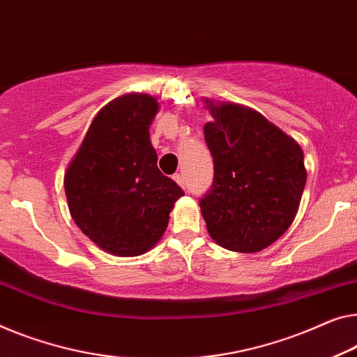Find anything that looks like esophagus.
Here are the masks:
<instances>
[{
  "mask_svg": "<svg viewBox=\"0 0 357 357\" xmlns=\"http://www.w3.org/2000/svg\"><path fill=\"white\" fill-rule=\"evenodd\" d=\"M173 179L176 181V183L181 185V188L185 189V178H184V174L176 173V174H174V176H173Z\"/></svg>",
  "mask_w": 357,
  "mask_h": 357,
  "instance_id": "obj_1",
  "label": "esophagus"
}]
</instances>
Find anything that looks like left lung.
Returning a JSON list of instances; mask_svg holds the SVG:
<instances>
[{
  "instance_id": "left-lung-1",
  "label": "left lung",
  "mask_w": 357,
  "mask_h": 357,
  "mask_svg": "<svg viewBox=\"0 0 357 357\" xmlns=\"http://www.w3.org/2000/svg\"><path fill=\"white\" fill-rule=\"evenodd\" d=\"M213 121L204 126L215 176L200 210L213 241L255 253L294 222L306 184L305 157L294 137L257 110L205 100Z\"/></svg>"
}]
</instances>
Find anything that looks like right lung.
<instances>
[{"instance_id":"add662e5","label":"right lung","mask_w":357,"mask_h":357,"mask_svg":"<svg viewBox=\"0 0 357 357\" xmlns=\"http://www.w3.org/2000/svg\"><path fill=\"white\" fill-rule=\"evenodd\" d=\"M157 112V99L149 94L112 100L94 116L63 176L73 221L116 257H137L155 245L184 195L157 167L149 137Z\"/></svg>"}]
</instances>
